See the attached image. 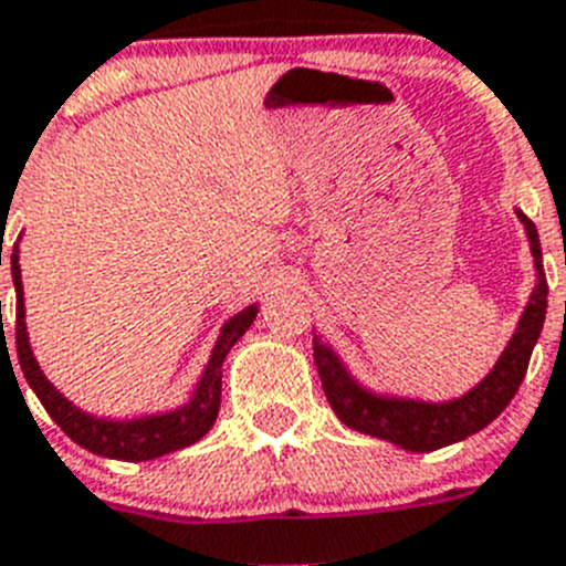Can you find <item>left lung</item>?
<instances>
[{"mask_svg": "<svg viewBox=\"0 0 566 566\" xmlns=\"http://www.w3.org/2000/svg\"><path fill=\"white\" fill-rule=\"evenodd\" d=\"M531 237L533 259H536L538 284L531 304L518 321L516 335L511 338L507 349L502 353L493 371L482 380L476 389L462 395L451 403H417V400H389V397H375L355 386V380L344 371L327 346L315 340V366H318L321 386L327 395L329 406L340 422L349 429L364 431V434L380 437L406 451H437L442 446L460 442L465 437L482 431L491 420H496L524 380V371L531 364L533 346L544 327L547 315V276L542 264V245H538V231L524 213H518Z\"/></svg>", "mask_w": 566, "mask_h": 566, "instance_id": "left-lung-1", "label": "left lung"}]
</instances>
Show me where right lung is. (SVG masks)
I'll list each match as a JSON object with an SVG mask.
<instances>
[{
	"instance_id": "obj_1",
	"label": "right lung",
	"mask_w": 566,
	"mask_h": 566,
	"mask_svg": "<svg viewBox=\"0 0 566 566\" xmlns=\"http://www.w3.org/2000/svg\"><path fill=\"white\" fill-rule=\"evenodd\" d=\"M10 268H13V284H17V355L22 364L24 378H28L30 389L35 397L42 400L48 415L53 417L61 426V431L81 448L93 451V454L109 457V460H126V462H144L155 460V457L169 454L177 448H186L191 442L200 440L217 420L220 411V397H222V360H226L228 349L237 344L245 329L251 327L259 310L248 307L231 318L222 329L220 340L213 346V355L206 366L200 386H197L191 403L182 409L171 411V415L160 417H146V420H132V422H112L98 420V417L84 415L75 409L70 400L59 395L48 378L42 375L39 364H35L33 353H30L28 333H24V307H22V279H19V253L17 242H13V256H10ZM4 338V327H2Z\"/></svg>"
}]
</instances>
